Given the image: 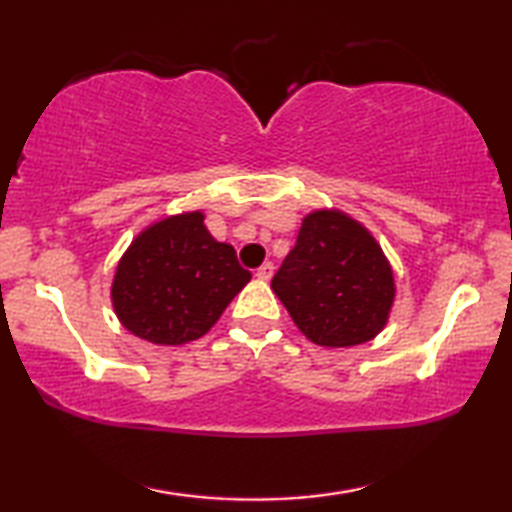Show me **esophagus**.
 Listing matches in <instances>:
<instances>
[{"instance_id":"34e87169","label":"esophagus","mask_w":512,"mask_h":512,"mask_svg":"<svg viewBox=\"0 0 512 512\" xmlns=\"http://www.w3.org/2000/svg\"><path fill=\"white\" fill-rule=\"evenodd\" d=\"M259 280H271V275H273V264L271 262H264L262 266L257 268V273H255Z\"/></svg>"}]
</instances>
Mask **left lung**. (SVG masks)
<instances>
[{
  "mask_svg": "<svg viewBox=\"0 0 512 512\" xmlns=\"http://www.w3.org/2000/svg\"><path fill=\"white\" fill-rule=\"evenodd\" d=\"M271 287L320 348L375 339L391 318L395 273L366 225L336 207L309 212Z\"/></svg>",
  "mask_w": 512,
  "mask_h": 512,
  "instance_id": "8db88e82",
  "label": "left lung"
}]
</instances>
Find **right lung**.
Masks as SVG:
<instances>
[{
  "label": "right lung",
  "instance_id": "1",
  "mask_svg": "<svg viewBox=\"0 0 512 512\" xmlns=\"http://www.w3.org/2000/svg\"><path fill=\"white\" fill-rule=\"evenodd\" d=\"M250 277L235 248L210 235L201 210L180 212L137 232L117 262L110 302L137 339L185 345L210 332Z\"/></svg>",
  "mask_w": 512,
  "mask_h": 512
}]
</instances>
